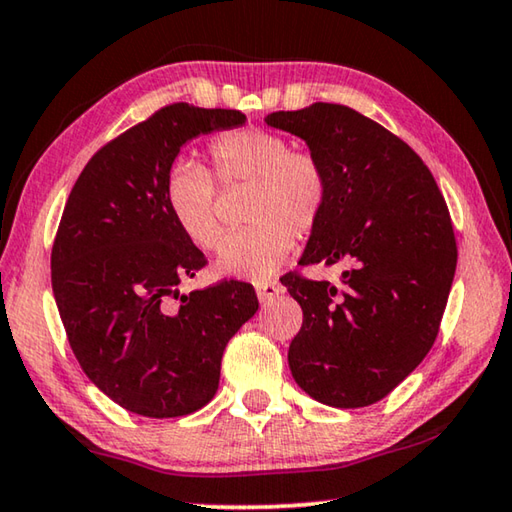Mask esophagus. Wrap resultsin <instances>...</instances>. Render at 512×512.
Here are the masks:
<instances>
[{
	"label": "esophagus",
	"instance_id": "obj_1",
	"mask_svg": "<svg viewBox=\"0 0 512 512\" xmlns=\"http://www.w3.org/2000/svg\"><path fill=\"white\" fill-rule=\"evenodd\" d=\"M255 291H257L259 302H266V300H271L275 296H280L282 287L277 282H259L257 287H255Z\"/></svg>",
	"mask_w": 512,
	"mask_h": 512
}]
</instances>
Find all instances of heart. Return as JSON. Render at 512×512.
Segmentation results:
<instances>
[{"label": "heart", "instance_id": "b5f03b06", "mask_svg": "<svg viewBox=\"0 0 512 512\" xmlns=\"http://www.w3.org/2000/svg\"><path fill=\"white\" fill-rule=\"evenodd\" d=\"M221 187H246L248 228L225 237L216 271L244 280H266L284 264L297 237H309L327 212L332 180L309 149H291L287 135L266 128H237L207 144ZM207 167L178 155L164 178V201L178 228L198 248H214L221 235L219 186Z\"/></svg>", "mask_w": 512, "mask_h": 512}]
</instances>
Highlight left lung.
<instances>
[{"instance_id": "8db88e82", "label": "left lung", "mask_w": 512, "mask_h": 512, "mask_svg": "<svg viewBox=\"0 0 512 512\" xmlns=\"http://www.w3.org/2000/svg\"><path fill=\"white\" fill-rule=\"evenodd\" d=\"M266 124L302 137L332 180L300 264L345 266L336 287L298 271L282 277L302 307L291 375L327 406H370L436 341L458 259L452 216L420 155L357 110L314 103L271 112Z\"/></svg>"}]
</instances>
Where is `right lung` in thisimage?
Instances as JSON below:
<instances>
[{"label":"right lung","instance_id":"right-lung-1","mask_svg":"<svg viewBox=\"0 0 512 512\" xmlns=\"http://www.w3.org/2000/svg\"><path fill=\"white\" fill-rule=\"evenodd\" d=\"M241 124V110L160 108L92 155L60 216L51 287L67 341L92 384L144 418L203 409L225 345L259 307L239 280L180 296L207 259L164 201L180 146Z\"/></svg>","mask_w":512,"mask_h":512}]
</instances>
